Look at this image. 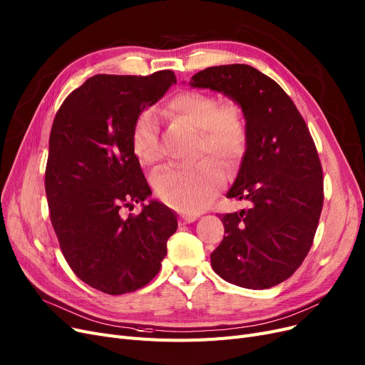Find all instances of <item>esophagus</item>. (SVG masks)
Here are the masks:
<instances>
[{
  "mask_svg": "<svg viewBox=\"0 0 365 365\" xmlns=\"http://www.w3.org/2000/svg\"><path fill=\"white\" fill-rule=\"evenodd\" d=\"M197 218H198V215H197V213L183 215V217H182V221H183L185 224H187V222H194V221H197Z\"/></svg>",
  "mask_w": 365,
  "mask_h": 365,
  "instance_id": "1",
  "label": "esophagus"
}]
</instances>
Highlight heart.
<instances>
[{"mask_svg":"<svg viewBox=\"0 0 365 365\" xmlns=\"http://www.w3.org/2000/svg\"><path fill=\"white\" fill-rule=\"evenodd\" d=\"M168 110L198 130L197 153L218 158L227 168H235L248 145V129L240 108L220 101L205 91H183L168 102ZM132 152L141 164L152 165L160 156L159 123L152 110L143 111L130 135ZM225 175L212 159L190 167H165L155 173L152 185L156 195L183 213L203 210L220 192Z\"/></svg>","mask_w":365,"mask_h":365,"instance_id":"obj_1","label":"heart"}]
</instances>
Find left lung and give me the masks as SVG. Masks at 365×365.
<instances>
[{"instance_id": "1", "label": "left lung", "mask_w": 365, "mask_h": 365, "mask_svg": "<svg viewBox=\"0 0 365 365\" xmlns=\"http://www.w3.org/2000/svg\"><path fill=\"white\" fill-rule=\"evenodd\" d=\"M190 86L232 99L248 129L227 197L250 207L220 217L225 236L210 254L213 271L239 287H274L301 266L317 230L323 173L314 141L286 91L248 64L207 67Z\"/></svg>"}]
</instances>
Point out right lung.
<instances>
[{"label":"right lung","mask_w":365,"mask_h":365,"mask_svg":"<svg viewBox=\"0 0 365 365\" xmlns=\"http://www.w3.org/2000/svg\"><path fill=\"white\" fill-rule=\"evenodd\" d=\"M178 83L150 76L96 75L66 98L53 118L45 191L66 262L90 287L123 294L159 272L175 213L152 195L130 147L137 117ZM142 203L125 219L123 207Z\"/></svg>","instance_id":"1"}]
</instances>
